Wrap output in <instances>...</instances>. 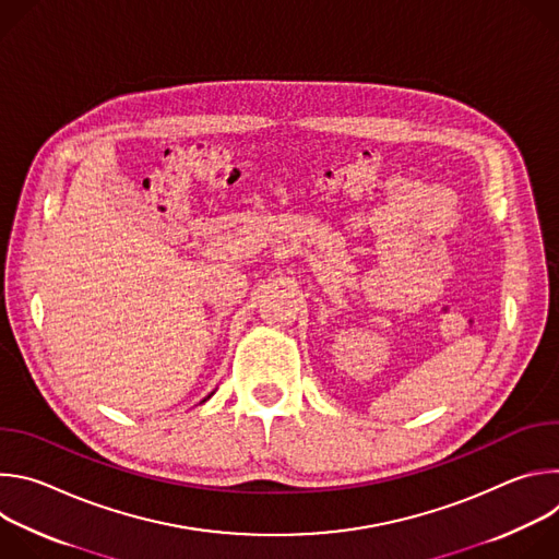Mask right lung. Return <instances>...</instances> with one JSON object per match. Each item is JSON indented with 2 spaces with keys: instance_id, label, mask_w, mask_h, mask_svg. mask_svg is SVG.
<instances>
[{
  "instance_id": "right-lung-1",
  "label": "right lung",
  "mask_w": 559,
  "mask_h": 559,
  "mask_svg": "<svg viewBox=\"0 0 559 559\" xmlns=\"http://www.w3.org/2000/svg\"><path fill=\"white\" fill-rule=\"evenodd\" d=\"M210 395H212V393H210ZM210 395H207V397H210ZM207 397H205V401H207ZM205 401H203V403H205Z\"/></svg>"
}]
</instances>
